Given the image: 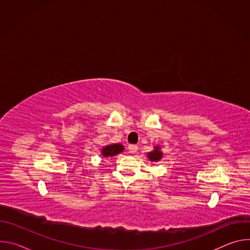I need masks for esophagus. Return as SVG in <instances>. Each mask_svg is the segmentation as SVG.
I'll return each mask as SVG.
<instances>
[{
    "label": "esophagus",
    "mask_w": 250,
    "mask_h": 250,
    "mask_svg": "<svg viewBox=\"0 0 250 250\" xmlns=\"http://www.w3.org/2000/svg\"><path fill=\"white\" fill-rule=\"evenodd\" d=\"M128 151L130 153H135L137 151V146H134V145L128 146Z\"/></svg>",
    "instance_id": "1"
}]
</instances>
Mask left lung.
<instances>
[{"mask_svg":"<svg viewBox=\"0 0 250 250\" xmlns=\"http://www.w3.org/2000/svg\"><path fill=\"white\" fill-rule=\"evenodd\" d=\"M146 156H147L148 160L152 161V162H158L159 160H161L162 156H163V152L161 151L160 146H154L153 150L148 152L146 154Z\"/></svg>","mask_w":250,"mask_h":250,"instance_id":"obj_1","label":"left lung"}]
</instances>
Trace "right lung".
Returning a JSON list of instances; mask_svg holds the SVG:
<instances>
[{
    "label": "right lung",
    "mask_w": 250,
    "mask_h": 250,
    "mask_svg": "<svg viewBox=\"0 0 250 250\" xmlns=\"http://www.w3.org/2000/svg\"><path fill=\"white\" fill-rule=\"evenodd\" d=\"M125 150V147L121 144H112L104 146L101 150V155L104 158L106 157H113L117 154H120Z\"/></svg>",
    "instance_id": "right-lung-1"
}]
</instances>
